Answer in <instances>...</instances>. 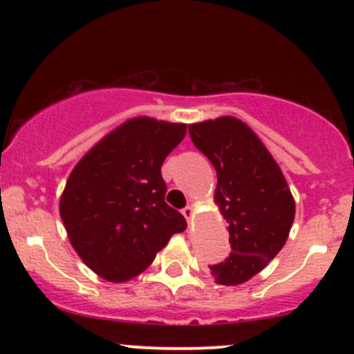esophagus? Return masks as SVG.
Masks as SVG:
<instances>
[{
    "label": "esophagus",
    "mask_w": 354,
    "mask_h": 354,
    "mask_svg": "<svg viewBox=\"0 0 354 354\" xmlns=\"http://www.w3.org/2000/svg\"><path fill=\"white\" fill-rule=\"evenodd\" d=\"M181 213H183V216L186 218V221H191V218H193V214H194L193 206L188 205V206H186V208H183Z\"/></svg>",
    "instance_id": "34e87169"
}]
</instances>
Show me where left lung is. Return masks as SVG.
<instances>
[{
  "label": "left lung",
  "mask_w": 354,
  "mask_h": 354,
  "mask_svg": "<svg viewBox=\"0 0 354 354\" xmlns=\"http://www.w3.org/2000/svg\"><path fill=\"white\" fill-rule=\"evenodd\" d=\"M194 146L216 169L214 201L228 223L231 253L211 265L216 283L234 286L258 274L286 243L295 200L281 169L250 126L233 116L189 124Z\"/></svg>",
  "instance_id": "obj_1"
}]
</instances>
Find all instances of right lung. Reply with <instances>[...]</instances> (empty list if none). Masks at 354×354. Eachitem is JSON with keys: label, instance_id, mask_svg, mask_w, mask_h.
Here are the masks:
<instances>
[{"label": "right lung", "instance_id": "right-lung-1", "mask_svg": "<svg viewBox=\"0 0 354 354\" xmlns=\"http://www.w3.org/2000/svg\"><path fill=\"white\" fill-rule=\"evenodd\" d=\"M186 124L133 118L75 166L59 201L73 248L89 270L111 283L135 278L174 233L186 230L166 205L161 165L181 143Z\"/></svg>", "mask_w": 354, "mask_h": 354}]
</instances>
